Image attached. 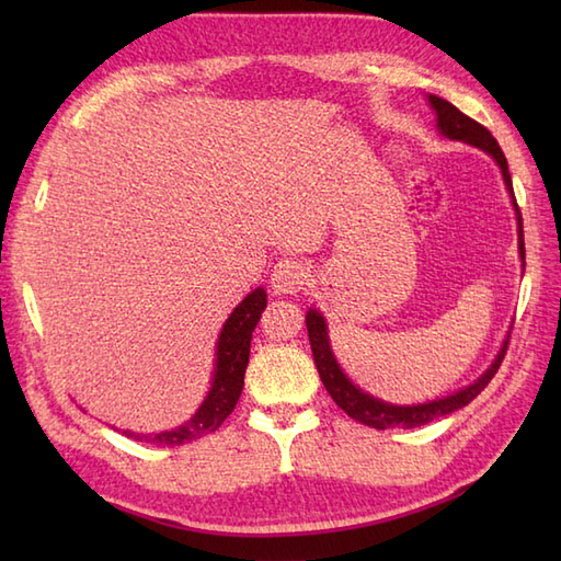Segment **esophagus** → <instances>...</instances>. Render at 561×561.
Instances as JSON below:
<instances>
[{
  "instance_id": "34e87169",
  "label": "esophagus",
  "mask_w": 561,
  "mask_h": 561,
  "mask_svg": "<svg viewBox=\"0 0 561 561\" xmlns=\"http://www.w3.org/2000/svg\"><path fill=\"white\" fill-rule=\"evenodd\" d=\"M270 284L274 294H296L306 284V265L296 257H282L272 270Z\"/></svg>"
}]
</instances>
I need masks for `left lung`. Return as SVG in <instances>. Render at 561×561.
<instances>
[{"label": "left lung", "instance_id": "obj_1", "mask_svg": "<svg viewBox=\"0 0 561 561\" xmlns=\"http://www.w3.org/2000/svg\"><path fill=\"white\" fill-rule=\"evenodd\" d=\"M428 105L436 113V129L440 137L453 139V141H462V145L478 147L484 153L496 161L499 169H502L506 190L511 195V202H514L516 209V224H518V255H520V267L526 270V243H523V219H520V209L516 205L514 197V183H511V173H508V163L502 147L496 145V139L492 137V133L486 127H482L480 123H474L472 117H468L465 113H460L456 105L434 96L428 93ZM306 328H308V340H311V350H313V359L318 366L320 380H323L325 390L330 392V398L335 400L340 408L347 412L352 420L362 422L371 428H390V426H402V428H412V426H422L438 420V416H446L450 412H456L465 404H470L480 392L486 388V383L494 378V374L502 366V359L508 347V335L502 344V350L496 352L494 362L484 368L480 374V378H474L470 386H465L450 396L436 398V400H426L420 404H392L388 400H380L368 396L359 386L352 383V378L342 371V366L337 364L335 354H332L330 347V337H328V323L323 313L318 308H308L306 311Z\"/></svg>", "mask_w": 561, "mask_h": 561}]
</instances>
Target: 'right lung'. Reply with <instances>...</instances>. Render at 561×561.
<instances>
[{"label":"right lung","instance_id":"right-lung-1","mask_svg":"<svg viewBox=\"0 0 561 561\" xmlns=\"http://www.w3.org/2000/svg\"><path fill=\"white\" fill-rule=\"evenodd\" d=\"M267 306V291L257 287L250 291L245 299L233 308V313L226 318V323L219 332L217 340V359H214V374L207 398L202 400L197 412L190 420L175 428H165L157 434H139L125 428L127 438L141 440V444H157V446H183L190 440H197L207 436L224 424L236 408L238 398L243 390V376L250 359V340H253V330L260 323V316Z\"/></svg>","mask_w":561,"mask_h":561}]
</instances>
